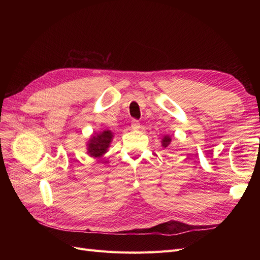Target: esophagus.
Instances as JSON below:
<instances>
[{"mask_svg": "<svg viewBox=\"0 0 260 260\" xmlns=\"http://www.w3.org/2000/svg\"><path fill=\"white\" fill-rule=\"evenodd\" d=\"M131 128H132L133 130H138V129L140 128V122H139V120L133 119V120L131 121Z\"/></svg>", "mask_w": 260, "mask_h": 260, "instance_id": "34e87169", "label": "esophagus"}]
</instances>
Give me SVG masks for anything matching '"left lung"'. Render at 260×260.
<instances>
[{
	"mask_svg": "<svg viewBox=\"0 0 260 260\" xmlns=\"http://www.w3.org/2000/svg\"><path fill=\"white\" fill-rule=\"evenodd\" d=\"M170 142H171V138H170L169 136H165V137L161 139V145H162V147H165V148L169 146Z\"/></svg>",
	"mask_w": 260,
	"mask_h": 260,
	"instance_id": "8db88e82",
	"label": "left lung"
}]
</instances>
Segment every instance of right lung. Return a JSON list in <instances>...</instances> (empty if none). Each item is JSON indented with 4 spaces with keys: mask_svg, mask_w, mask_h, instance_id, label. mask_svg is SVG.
Segmentation results:
<instances>
[{
    "mask_svg": "<svg viewBox=\"0 0 260 260\" xmlns=\"http://www.w3.org/2000/svg\"><path fill=\"white\" fill-rule=\"evenodd\" d=\"M113 132L111 130H104L100 133H94L88 143V153L94 158H100L103 156L109 147L113 140Z\"/></svg>",
    "mask_w": 260,
    "mask_h": 260,
    "instance_id": "add662e5",
    "label": "right lung"
}]
</instances>
